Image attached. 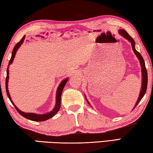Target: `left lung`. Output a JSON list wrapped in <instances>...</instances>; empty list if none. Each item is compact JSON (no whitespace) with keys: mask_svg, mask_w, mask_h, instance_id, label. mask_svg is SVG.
Instances as JSON below:
<instances>
[{"mask_svg":"<svg viewBox=\"0 0 153 153\" xmlns=\"http://www.w3.org/2000/svg\"><path fill=\"white\" fill-rule=\"evenodd\" d=\"M119 33L120 35H121L122 36H123L125 39H126L127 41H129L131 44V47H132V49L134 52V53L136 54V56H137V58L140 60V65H141V68H142V87H141V90H140V96L138 99H137V101L136 102V105L134 108V109L136 108V106L138 104L139 102H140V100H142V97H144L145 93L146 91V89H147V84H148V75H147V71L146 68V66H145V63H144V60L143 59V57L141 56L138 51H136V49H135V41L134 40L131 38V36H129V34L125 30H119ZM88 104H89V102L87 101ZM91 106V105H90Z\"/></svg>","mask_w":153,"mask_h":153,"instance_id":"8db88e82","label":"left lung"}]
</instances>
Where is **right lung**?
Wrapping results in <instances>:
<instances>
[{"label":"right lung","instance_id":"add662e5","mask_svg":"<svg viewBox=\"0 0 153 153\" xmlns=\"http://www.w3.org/2000/svg\"><path fill=\"white\" fill-rule=\"evenodd\" d=\"M24 39H25V36H23V38L21 39V41H20L19 42H17V43L16 45V46L14 47V48L13 49V51H12V55H11V59L9 60V65H8V67H7V77H6V82H5L7 94V96H8V97L9 98V100H10V101H11V103L13 104V105L15 106V108H16V109L17 110V111L19 113L22 115V116H23L26 119H27L31 120V121H46V120L49 119L50 118H51V117H53L54 115L56 114L57 112L59 111V110L60 108V106H61V96H62V91H63L64 87L65 86V85H66V83L67 82L68 80V78L64 79L63 81H62L61 82H60L59 85L58 86V87H57V92H56V106H55L54 108L52 110L51 112H47V113H45V114H35V113H27V112H22V111H20V110L18 108H17L16 106V105L14 104L13 102L12 101V100L11 98V96H10L9 90H8L9 67V65L10 64H11L12 63H13V59H14L15 56H16V52L17 51V49L19 48V47L21 46V45L24 42Z\"/></svg>","mask_w":153,"mask_h":153}]
</instances>
